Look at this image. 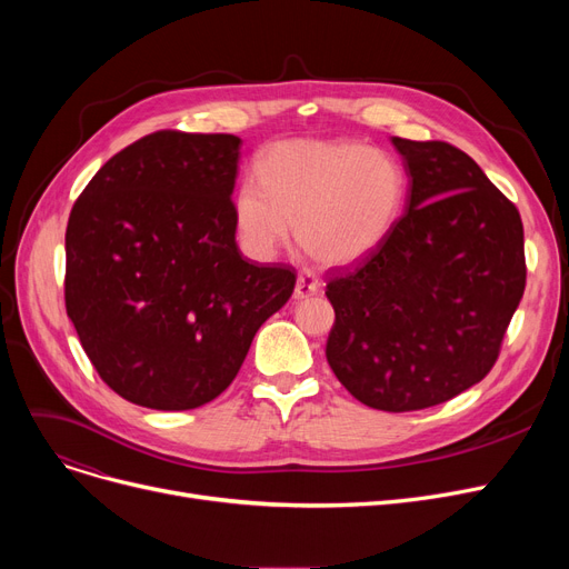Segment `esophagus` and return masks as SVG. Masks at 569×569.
I'll list each match as a JSON object with an SVG mask.
<instances>
[{"instance_id":"obj_1","label":"esophagus","mask_w":569,"mask_h":569,"mask_svg":"<svg viewBox=\"0 0 569 569\" xmlns=\"http://www.w3.org/2000/svg\"><path fill=\"white\" fill-rule=\"evenodd\" d=\"M320 290V283H318V279H313L311 274H300L297 277V283H295V297H311V295H316Z\"/></svg>"}]
</instances>
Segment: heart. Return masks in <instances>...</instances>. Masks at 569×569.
<instances>
[{"instance_id":"1","label":"heart","mask_w":569,"mask_h":569,"mask_svg":"<svg viewBox=\"0 0 569 569\" xmlns=\"http://www.w3.org/2000/svg\"><path fill=\"white\" fill-rule=\"evenodd\" d=\"M406 200L401 166L355 140H281L258 159L232 200L234 226L256 256L290 237L322 267L369 258L392 234Z\"/></svg>"}]
</instances>
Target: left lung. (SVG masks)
Masks as SVG:
<instances>
[{
	"mask_svg": "<svg viewBox=\"0 0 569 569\" xmlns=\"http://www.w3.org/2000/svg\"><path fill=\"white\" fill-rule=\"evenodd\" d=\"M406 212L380 249L327 281V362L346 390L387 412L445 403L498 360L526 288L523 223L466 152L392 138Z\"/></svg>",
	"mask_w": 569,
	"mask_h": 569,
	"instance_id": "left-lung-1",
	"label": "left lung"
}]
</instances>
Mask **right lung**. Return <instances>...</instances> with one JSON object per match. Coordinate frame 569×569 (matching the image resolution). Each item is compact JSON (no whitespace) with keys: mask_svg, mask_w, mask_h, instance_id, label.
Segmentation results:
<instances>
[{"mask_svg":"<svg viewBox=\"0 0 569 569\" xmlns=\"http://www.w3.org/2000/svg\"><path fill=\"white\" fill-rule=\"evenodd\" d=\"M239 140L149 133L84 187L67 226V313L101 380L154 410H191L234 380L295 269L234 242Z\"/></svg>","mask_w":569,"mask_h":569,"instance_id":"obj_1","label":"right lung"}]
</instances>
